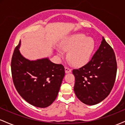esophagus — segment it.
<instances>
[{
    "label": "esophagus",
    "instance_id": "1",
    "mask_svg": "<svg viewBox=\"0 0 125 125\" xmlns=\"http://www.w3.org/2000/svg\"><path fill=\"white\" fill-rule=\"evenodd\" d=\"M64 71H65L66 73H71V72L72 70L70 68H69V67H65V68H64Z\"/></svg>",
    "mask_w": 125,
    "mask_h": 125
}]
</instances>
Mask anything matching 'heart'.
Wrapping results in <instances>:
<instances>
[{
    "label": "heart",
    "instance_id": "b5f03b06",
    "mask_svg": "<svg viewBox=\"0 0 125 125\" xmlns=\"http://www.w3.org/2000/svg\"><path fill=\"white\" fill-rule=\"evenodd\" d=\"M60 48H57L58 56H63V51L68 52L67 58L73 65L81 67L90 61L94 52L95 43L91 38L82 33H74L64 38L60 43Z\"/></svg>",
    "mask_w": 125,
    "mask_h": 125
}]
</instances>
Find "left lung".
<instances>
[{
  "instance_id": "left-lung-1",
  "label": "left lung",
  "mask_w": 125,
  "mask_h": 125,
  "mask_svg": "<svg viewBox=\"0 0 125 125\" xmlns=\"http://www.w3.org/2000/svg\"><path fill=\"white\" fill-rule=\"evenodd\" d=\"M116 72L115 54L103 37L99 48L92 59L83 67L73 70L76 96L87 105L99 104L112 89Z\"/></svg>"
}]
</instances>
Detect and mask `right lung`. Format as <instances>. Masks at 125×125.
<instances>
[{
    "instance_id": "right-lung-1",
    "label": "right lung",
    "mask_w": 125,
    "mask_h": 125,
    "mask_svg": "<svg viewBox=\"0 0 125 125\" xmlns=\"http://www.w3.org/2000/svg\"><path fill=\"white\" fill-rule=\"evenodd\" d=\"M21 44L20 41L11 62L15 86L29 104L41 108L48 107L58 96L65 73L63 66L52 62L49 58L29 60L21 54Z\"/></svg>"
}]
</instances>
